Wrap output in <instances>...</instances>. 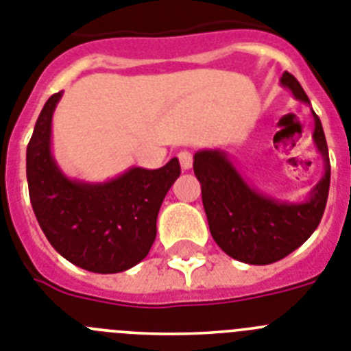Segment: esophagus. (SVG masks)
Returning <instances> with one entry per match:
<instances>
[{"mask_svg":"<svg viewBox=\"0 0 351 351\" xmlns=\"http://www.w3.org/2000/svg\"><path fill=\"white\" fill-rule=\"evenodd\" d=\"M178 160H180V166L184 167V169H191L193 167V155L189 154V152H180L178 154Z\"/></svg>","mask_w":351,"mask_h":351,"instance_id":"obj_1","label":"esophagus"}]
</instances>
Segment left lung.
<instances>
[{
  "label": "left lung",
  "instance_id": "8db88e82",
  "mask_svg": "<svg viewBox=\"0 0 351 351\" xmlns=\"http://www.w3.org/2000/svg\"><path fill=\"white\" fill-rule=\"evenodd\" d=\"M281 84L295 99L309 106L306 91L289 72L281 75ZM311 112L315 118L313 141L322 155L325 171L300 203L276 199L256 191L240 175L226 152L199 150L194 154V175L201 184L210 233L233 260L270 265L300 247L318 228L330 187V160L322 121L313 109Z\"/></svg>",
  "mask_w": 351,
  "mask_h": 351
}]
</instances>
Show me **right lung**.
<instances>
[{
  "mask_svg": "<svg viewBox=\"0 0 351 351\" xmlns=\"http://www.w3.org/2000/svg\"><path fill=\"white\" fill-rule=\"evenodd\" d=\"M62 95L49 97L26 150L33 212L49 243L70 263L95 274L123 272L150 252L158 210L180 176L178 158L158 169L130 167L100 184L69 178L51 150Z\"/></svg>",
  "mask_w": 351,
  "mask_h": 351,
  "instance_id": "obj_1",
  "label": "right lung"
}]
</instances>
